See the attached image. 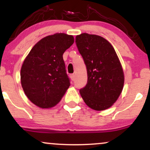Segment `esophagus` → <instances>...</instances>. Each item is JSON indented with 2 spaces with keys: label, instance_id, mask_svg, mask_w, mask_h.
Here are the masks:
<instances>
[{
  "label": "esophagus",
  "instance_id": "1",
  "mask_svg": "<svg viewBox=\"0 0 150 150\" xmlns=\"http://www.w3.org/2000/svg\"><path fill=\"white\" fill-rule=\"evenodd\" d=\"M70 77H71V79H72V81L75 80V74H71V75H70Z\"/></svg>",
  "mask_w": 150,
  "mask_h": 150
}]
</instances>
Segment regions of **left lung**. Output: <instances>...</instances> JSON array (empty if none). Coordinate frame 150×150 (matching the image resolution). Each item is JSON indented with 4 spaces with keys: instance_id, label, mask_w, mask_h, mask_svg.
<instances>
[{
    "instance_id": "8db88e82",
    "label": "left lung",
    "mask_w": 150,
    "mask_h": 150,
    "mask_svg": "<svg viewBox=\"0 0 150 150\" xmlns=\"http://www.w3.org/2000/svg\"><path fill=\"white\" fill-rule=\"evenodd\" d=\"M87 71L86 85L79 90L87 106L96 111L111 107L124 85V73L116 52L107 40L83 33L75 37Z\"/></svg>"
}]
</instances>
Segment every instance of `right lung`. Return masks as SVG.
<instances>
[{
    "instance_id": "add662e5",
    "label": "right lung",
    "mask_w": 150,
    "mask_h": 150,
    "mask_svg": "<svg viewBox=\"0 0 150 150\" xmlns=\"http://www.w3.org/2000/svg\"><path fill=\"white\" fill-rule=\"evenodd\" d=\"M74 43L72 35L57 33L34 45L21 69V82L30 101L42 109L55 106L71 85L63 54Z\"/></svg>"
}]
</instances>
